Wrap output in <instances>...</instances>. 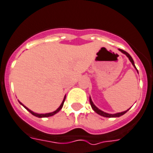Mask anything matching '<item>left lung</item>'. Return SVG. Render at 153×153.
<instances>
[{"label": "left lung", "mask_w": 153, "mask_h": 153, "mask_svg": "<svg viewBox=\"0 0 153 153\" xmlns=\"http://www.w3.org/2000/svg\"><path fill=\"white\" fill-rule=\"evenodd\" d=\"M119 50L120 51V52H122L123 53H124L125 55L126 56L128 57L129 59H130V61L131 62V64H133V66L135 68H136V67H135L134 65V60H133L132 57L130 56V55L128 53H126V51L123 50V49H120V48H119ZM136 70H137V68H136ZM138 72V71H137ZM89 102H90V105H91L92 108L94 109V111H95V112H97L98 114V115H101V116H104V117H108V118H115V117H120V116H121V115H124L125 113L126 112V111H128V110H126V111H123V112H119V113H115V114H108V113H106L105 112V111H101V110H100V109L98 108H97L96 106H95V105L94 104V102L92 101L91 98L89 97Z\"/></svg>", "instance_id": "8db88e82"}]
</instances>
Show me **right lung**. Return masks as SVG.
<instances>
[{
  "label": "right lung",
  "instance_id": "1",
  "mask_svg": "<svg viewBox=\"0 0 153 153\" xmlns=\"http://www.w3.org/2000/svg\"><path fill=\"white\" fill-rule=\"evenodd\" d=\"M65 99H66V96L64 97V100H63V101H62V103H61V105H60V106H59V108H57L56 110V111H53V112H50V113H46V114H38V113L33 112V111H32L31 110H30L29 108H27V107L24 106V105H23V104H22V103L20 102V101H19V104H20V105H23V106L25 108L27 109V111H29V112L31 113L32 115H34V116H36V117H38V118H45V117H49V116H52V115H55V114H56L57 112H59V111H60V109H61L62 108H63V105H64V100H65Z\"/></svg>",
  "mask_w": 153,
  "mask_h": 153
}]
</instances>
